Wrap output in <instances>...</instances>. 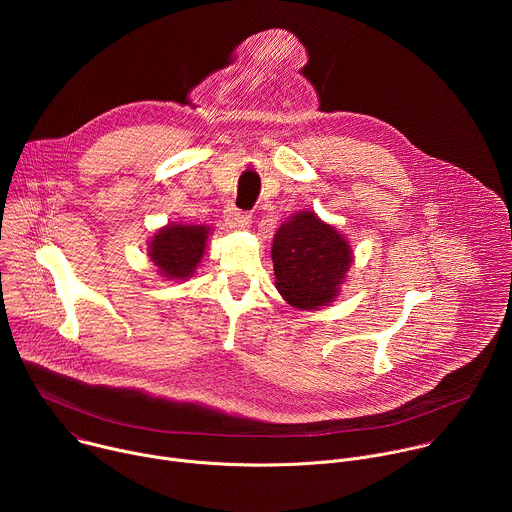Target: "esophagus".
<instances>
[{"label": "esophagus", "mask_w": 512, "mask_h": 512, "mask_svg": "<svg viewBox=\"0 0 512 512\" xmlns=\"http://www.w3.org/2000/svg\"><path fill=\"white\" fill-rule=\"evenodd\" d=\"M227 225L233 229H247L251 225V214L241 212L237 208H229L227 212Z\"/></svg>", "instance_id": "1"}]
</instances>
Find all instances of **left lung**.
I'll return each mask as SVG.
<instances>
[{
	"label": "left lung",
	"instance_id": "8db88e82",
	"mask_svg": "<svg viewBox=\"0 0 512 512\" xmlns=\"http://www.w3.org/2000/svg\"><path fill=\"white\" fill-rule=\"evenodd\" d=\"M271 259L277 291L300 310H320L334 302L354 261L348 241L310 210L281 223Z\"/></svg>",
	"mask_w": 512,
	"mask_h": 512
}]
</instances>
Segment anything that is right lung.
Listing matches in <instances>:
<instances>
[{"label":"right lung","instance_id":"obj_1","mask_svg":"<svg viewBox=\"0 0 512 512\" xmlns=\"http://www.w3.org/2000/svg\"><path fill=\"white\" fill-rule=\"evenodd\" d=\"M210 231L212 229L204 225L170 223L152 237L148 257L166 279L192 277L204 257Z\"/></svg>","mask_w":512,"mask_h":512}]
</instances>
